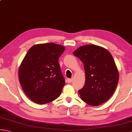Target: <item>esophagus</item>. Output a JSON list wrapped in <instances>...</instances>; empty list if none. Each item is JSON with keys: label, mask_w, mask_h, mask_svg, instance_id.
<instances>
[{"label": "esophagus", "mask_w": 132, "mask_h": 132, "mask_svg": "<svg viewBox=\"0 0 132 132\" xmlns=\"http://www.w3.org/2000/svg\"><path fill=\"white\" fill-rule=\"evenodd\" d=\"M72 80H73V79H68V82L69 83H70L72 82Z\"/></svg>", "instance_id": "obj_1"}]
</instances>
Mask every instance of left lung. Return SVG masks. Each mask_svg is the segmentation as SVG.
<instances>
[{
  "label": "left lung",
  "instance_id": "obj_1",
  "mask_svg": "<svg viewBox=\"0 0 132 132\" xmlns=\"http://www.w3.org/2000/svg\"><path fill=\"white\" fill-rule=\"evenodd\" d=\"M84 64L86 82L78 91L80 98L91 106L106 102L115 91L119 74L108 50L95 45L80 46L73 52Z\"/></svg>",
  "mask_w": 132,
  "mask_h": 132
}]
</instances>
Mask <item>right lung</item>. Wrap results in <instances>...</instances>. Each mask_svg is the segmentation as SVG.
<instances>
[{"instance_id": "right-lung-1", "label": "right lung", "mask_w": 132, "mask_h": 132, "mask_svg": "<svg viewBox=\"0 0 132 132\" xmlns=\"http://www.w3.org/2000/svg\"><path fill=\"white\" fill-rule=\"evenodd\" d=\"M62 45L53 43L32 46L19 69V79L24 93L33 102L44 104L60 96L65 81L58 58Z\"/></svg>"}]
</instances>
